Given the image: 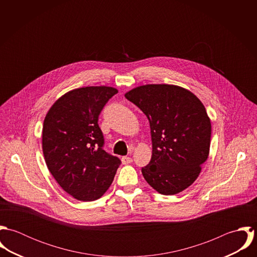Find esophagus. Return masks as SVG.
<instances>
[{
    "instance_id": "34e87169",
    "label": "esophagus",
    "mask_w": 257,
    "mask_h": 257,
    "mask_svg": "<svg viewBox=\"0 0 257 257\" xmlns=\"http://www.w3.org/2000/svg\"><path fill=\"white\" fill-rule=\"evenodd\" d=\"M121 162H122V164H130V163H132L133 162V159L131 158V157H128V156H122L121 157Z\"/></svg>"
}]
</instances>
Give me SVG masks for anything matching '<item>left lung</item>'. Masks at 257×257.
Listing matches in <instances>:
<instances>
[{
    "instance_id": "left-lung-1",
    "label": "left lung",
    "mask_w": 257,
    "mask_h": 257,
    "mask_svg": "<svg viewBox=\"0 0 257 257\" xmlns=\"http://www.w3.org/2000/svg\"><path fill=\"white\" fill-rule=\"evenodd\" d=\"M145 112L152 143L150 162L142 169L162 195H175L198 178L211 146V119L191 91L176 85L147 84L125 93Z\"/></svg>"
}]
</instances>
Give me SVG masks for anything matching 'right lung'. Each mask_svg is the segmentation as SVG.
<instances>
[{
  "label": "right lung",
  "instance_id": "obj_1",
  "mask_svg": "<svg viewBox=\"0 0 257 257\" xmlns=\"http://www.w3.org/2000/svg\"><path fill=\"white\" fill-rule=\"evenodd\" d=\"M117 93L108 86L74 89L48 110L42 127V151L56 182L76 200L91 202L109 189L120 160L104 149L98 117Z\"/></svg>",
  "mask_w": 257,
  "mask_h": 257
}]
</instances>
